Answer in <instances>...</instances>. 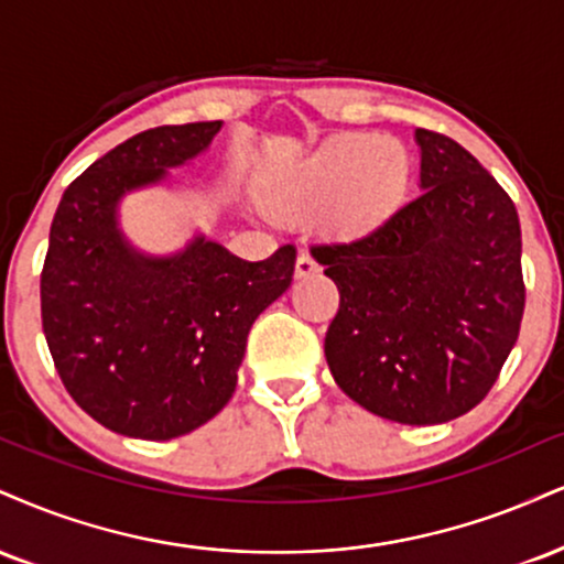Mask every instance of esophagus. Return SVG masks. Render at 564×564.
I'll list each match as a JSON object with an SVG mask.
<instances>
[{
	"instance_id": "1",
	"label": "esophagus",
	"mask_w": 564,
	"mask_h": 564,
	"mask_svg": "<svg viewBox=\"0 0 564 564\" xmlns=\"http://www.w3.org/2000/svg\"><path fill=\"white\" fill-rule=\"evenodd\" d=\"M294 273H296V278H310V275H315V273H317V262L312 260V254L302 252L300 257H296Z\"/></svg>"
}]
</instances>
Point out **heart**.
I'll use <instances>...</instances> for the list:
<instances>
[{"label": "heart", "mask_w": 564, "mask_h": 564, "mask_svg": "<svg viewBox=\"0 0 564 564\" xmlns=\"http://www.w3.org/2000/svg\"><path fill=\"white\" fill-rule=\"evenodd\" d=\"M410 154L402 141L368 131L338 133L294 162L270 188L281 213L294 217L323 209V226L341 239L383 226L410 188Z\"/></svg>", "instance_id": "1"}]
</instances>
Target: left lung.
Segmentation results:
<instances>
[{"label": "left lung", "mask_w": 564, "mask_h": 564, "mask_svg": "<svg viewBox=\"0 0 564 564\" xmlns=\"http://www.w3.org/2000/svg\"><path fill=\"white\" fill-rule=\"evenodd\" d=\"M420 194L383 226L312 257L341 304L325 359L351 402L438 425L486 397L518 341L525 286L520 220L467 149L415 128Z\"/></svg>", "instance_id": "8db88e82"}]
</instances>
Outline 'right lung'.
Wrapping results in <instances>:
<instances>
[{
	"label": "right lung",
	"instance_id": "obj_1",
	"mask_svg": "<svg viewBox=\"0 0 564 564\" xmlns=\"http://www.w3.org/2000/svg\"><path fill=\"white\" fill-rule=\"evenodd\" d=\"M223 120L135 133L65 188L42 273V323L65 389L120 436L167 441L215 417L239 381L257 315L291 286L296 249L262 262L199 228L147 252L120 220L126 196L167 188L207 154Z\"/></svg>",
	"mask_w": 564,
	"mask_h": 564
}]
</instances>
